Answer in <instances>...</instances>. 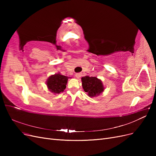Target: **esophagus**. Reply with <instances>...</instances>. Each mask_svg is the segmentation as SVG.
<instances>
[{
    "label": "esophagus",
    "instance_id": "1",
    "mask_svg": "<svg viewBox=\"0 0 156 156\" xmlns=\"http://www.w3.org/2000/svg\"><path fill=\"white\" fill-rule=\"evenodd\" d=\"M75 77H76V78H77V79H79L80 77H81V73H76V74H75Z\"/></svg>",
    "mask_w": 156,
    "mask_h": 156
}]
</instances>
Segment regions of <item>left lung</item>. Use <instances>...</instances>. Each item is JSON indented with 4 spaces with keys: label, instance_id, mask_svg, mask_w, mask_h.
<instances>
[{
    "label": "left lung",
    "instance_id": "8db88e82",
    "mask_svg": "<svg viewBox=\"0 0 156 156\" xmlns=\"http://www.w3.org/2000/svg\"><path fill=\"white\" fill-rule=\"evenodd\" d=\"M81 81L84 91L90 98L100 95L105 90L102 81L96 77L84 76L81 78Z\"/></svg>",
    "mask_w": 156,
    "mask_h": 156
}]
</instances>
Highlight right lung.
Instances as JSON below:
<instances>
[{
    "label": "right lung",
    "instance_id": "add662e5",
    "mask_svg": "<svg viewBox=\"0 0 156 156\" xmlns=\"http://www.w3.org/2000/svg\"><path fill=\"white\" fill-rule=\"evenodd\" d=\"M69 77L61 75L60 73L51 75L46 81V84L49 91L55 94H60L64 92L66 88V84Z\"/></svg>",
    "mask_w": 156,
    "mask_h": 156
}]
</instances>
